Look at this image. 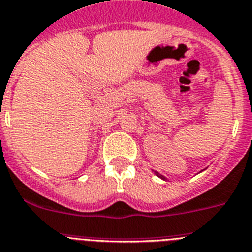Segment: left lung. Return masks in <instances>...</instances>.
<instances>
[{
	"instance_id": "1",
	"label": "left lung",
	"mask_w": 252,
	"mask_h": 252,
	"mask_svg": "<svg viewBox=\"0 0 252 252\" xmlns=\"http://www.w3.org/2000/svg\"><path fill=\"white\" fill-rule=\"evenodd\" d=\"M156 175H157V176H159V178H161V179H165V178H163V176H162V175H159L158 172H156Z\"/></svg>"
}]
</instances>
